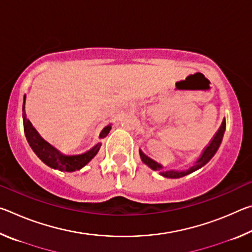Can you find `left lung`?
I'll return each mask as SVG.
<instances>
[{"mask_svg": "<svg viewBox=\"0 0 252 252\" xmlns=\"http://www.w3.org/2000/svg\"><path fill=\"white\" fill-rule=\"evenodd\" d=\"M224 131H225V119H223V121L221 123L218 132H217L216 135L213 136V139L211 140V142L209 143V146L204 149L202 155L200 156L199 159L187 170H181V171L180 170H163V167H162L161 164H159L155 160H152L151 158H149L148 156L144 155L141 150H139L140 158H141V160L144 164H147L149 168L155 170V171H159V173L162 177L171 178V179H178V178L185 177L187 174L192 173L194 171H197L198 169L202 168L203 165H206L208 162L212 159V157L216 155V152L218 151L221 142H222Z\"/></svg>", "mask_w": 252, "mask_h": 252, "instance_id": "left-lung-1", "label": "left lung"}]
</instances>
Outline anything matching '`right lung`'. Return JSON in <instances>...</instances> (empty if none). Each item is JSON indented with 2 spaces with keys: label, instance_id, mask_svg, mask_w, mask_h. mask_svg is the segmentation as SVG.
I'll return each instance as SVG.
<instances>
[{
  "label": "right lung",
  "instance_id": "add662e5",
  "mask_svg": "<svg viewBox=\"0 0 252 252\" xmlns=\"http://www.w3.org/2000/svg\"><path fill=\"white\" fill-rule=\"evenodd\" d=\"M25 99L27 95L23 97V126H24V133L27 136L29 146L31 147L33 152L35 153L37 158L45 163L48 167L52 169L60 170V171H66V172H73L75 170L82 169L84 165H87L93 158L96 156L101 148V142L96 143L94 147L90 150L81 153V155H64V153L60 152L58 149H55L53 146H51L49 142H46L41 135L37 133V131L34 129L32 123L27 119V114H25ZM111 125L106 126L100 133V139L105 138L109 134L111 130Z\"/></svg>",
  "mask_w": 252,
  "mask_h": 252
}]
</instances>
